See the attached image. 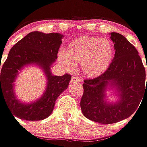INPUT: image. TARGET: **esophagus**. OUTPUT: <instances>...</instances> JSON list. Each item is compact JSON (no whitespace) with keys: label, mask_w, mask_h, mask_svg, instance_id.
<instances>
[{"label":"esophagus","mask_w":147,"mask_h":147,"mask_svg":"<svg viewBox=\"0 0 147 147\" xmlns=\"http://www.w3.org/2000/svg\"><path fill=\"white\" fill-rule=\"evenodd\" d=\"M71 83H74V82L79 83V82H81V79H80L78 76H72V77H71Z\"/></svg>","instance_id":"34e87169"}]
</instances>
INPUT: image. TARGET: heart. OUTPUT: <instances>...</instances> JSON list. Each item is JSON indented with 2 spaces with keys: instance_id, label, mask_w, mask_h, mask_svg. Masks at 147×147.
<instances>
[{
  "instance_id": "1",
  "label": "heart",
  "mask_w": 147,
  "mask_h": 147,
  "mask_svg": "<svg viewBox=\"0 0 147 147\" xmlns=\"http://www.w3.org/2000/svg\"><path fill=\"white\" fill-rule=\"evenodd\" d=\"M114 59V49L107 39L82 36L70 41L60 54L61 64L68 71L81 64L82 74L87 78H96L105 73Z\"/></svg>"
}]
</instances>
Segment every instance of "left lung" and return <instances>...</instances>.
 Here are the masks:
<instances>
[{
  "label": "left lung",
  "instance_id": "8db88e82",
  "mask_svg": "<svg viewBox=\"0 0 147 147\" xmlns=\"http://www.w3.org/2000/svg\"><path fill=\"white\" fill-rule=\"evenodd\" d=\"M110 38L115 47L112 64L99 77L84 81L81 100L83 115L101 124L128 118L139 107L144 95L147 96L146 71L137 50L119 33H110ZM108 90L115 99H108Z\"/></svg>",
  "mask_w": 147,
  "mask_h": 147
}]
</instances>
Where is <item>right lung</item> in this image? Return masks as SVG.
I'll return each instance as SVG.
<instances>
[{"label": "right lung", "instance_id": "right-lung-1", "mask_svg": "<svg viewBox=\"0 0 147 147\" xmlns=\"http://www.w3.org/2000/svg\"><path fill=\"white\" fill-rule=\"evenodd\" d=\"M63 36L60 33L46 34L32 31L11 49L6 61L1 66L0 97L1 95L5 100L13 117L30 121L46 119L53 111L57 97L67 89L71 76L68 74L61 76H55L51 70L57 59ZM30 65L42 69L45 74L47 86L38 99L24 102L15 95L14 82L20 71Z\"/></svg>", "mask_w": 147, "mask_h": 147}]
</instances>
